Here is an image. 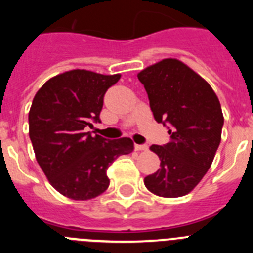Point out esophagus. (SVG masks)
Segmentation results:
<instances>
[{
	"label": "esophagus",
	"mask_w": 253,
	"mask_h": 253,
	"mask_svg": "<svg viewBox=\"0 0 253 253\" xmlns=\"http://www.w3.org/2000/svg\"><path fill=\"white\" fill-rule=\"evenodd\" d=\"M135 149H137V151H147V149H148V146H147V144H135Z\"/></svg>",
	"instance_id": "1"
}]
</instances>
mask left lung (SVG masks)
<instances>
[{
  "label": "left lung",
  "instance_id": "obj_1",
  "mask_svg": "<svg viewBox=\"0 0 253 253\" xmlns=\"http://www.w3.org/2000/svg\"><path fill=\"white\" fill-rule=\"evenodd\" d=\"M157 123L169 142L151 151L160 157L157 172L144 178L151 193L163 198L189 194L213 162L224 118L210 84L177 59H163L138 73Z\"/></svg>",
  "mask_w": 253,
  "mask_h": 253
}]
</instances>
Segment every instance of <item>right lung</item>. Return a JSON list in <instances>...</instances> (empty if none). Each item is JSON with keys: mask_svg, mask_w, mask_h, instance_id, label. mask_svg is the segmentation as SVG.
<instances>
[{"mask_svg": "<svg viewBox=\"0 0 253 253\" xmlns=\"http://www.w3.org/2000/svg\"><path fill=\"white\" fill-rule=\"evenodd\" d=\"M120 75L73 69L50 78L35 95L29 111V135L39 166L58 193L73 200L102 194L106 171L122 154L133 152L130 138L92 137L87 126L100 123L107 88Z\"/></svg>", "mask_w": 253, "mask_h": 253, "instance_id": "1", "label": "right lung"}]
</instances>
